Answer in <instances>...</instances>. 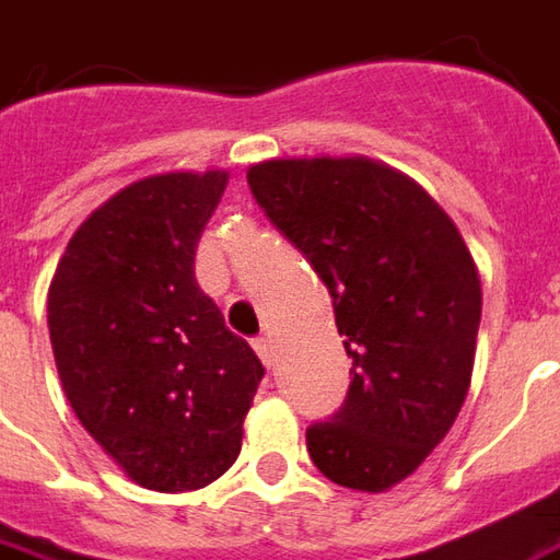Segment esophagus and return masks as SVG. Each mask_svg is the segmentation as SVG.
<instances>
[{
  "label": "esophagus",
  "mask_w": 560,
  "mask_h": 560,
  "mask_svg": "<svg viewBox=\"0 0 560 560\" xmlns=\"http://www.w3.org/2000/svg\"><path fill=\"white\" fill-rule=\"evenodd\" d=\"M254 351H257V354H260V361L267 363H272V342H269V336H257V339H254Z\"/></svg>",
  "instance_id": "1"
}]
</instances>
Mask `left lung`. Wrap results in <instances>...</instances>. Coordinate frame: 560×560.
Returning a JSON list of instances; mask_svg holds the SVG:
<instances>
[{
    "mask_svg": "<svg viewBox=\"0 0 560 560\" xmlns=\"http://www.w3.org/2000/svg\"><path fill=\"white\" fill-rule=\"evenodd\" d=\"M257 206L334 296L351 385L306 430L330 482L385 491L443 443L470 388L482 284L452 218L402 172L366 158L267 160Z\"/></svg>",
    "mask_w": 560,
    "mask_h": 560,
    "instance_id": "left-lung-1",
    "label": "left lung"
}]
</instances>
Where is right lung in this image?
I'll return each mask as SVG.
<instances>
[{"label": "right lung", "instance_id": "obj_1", "mask_svg": "<svg viewBox=\"0 0 560 560\" xmlns=\"http://www.w3.org/2000/svg\"><path fill=\"white\" fill-rule=\"evenodd\" d=\"M226 172L151 175L105 199L66 245L48 330L78 421L151 491H197L242 448L264 363L199 291L194 257Z\"/></svg>", "mask_w": 560, "mask_h": 560}]
</instances>
